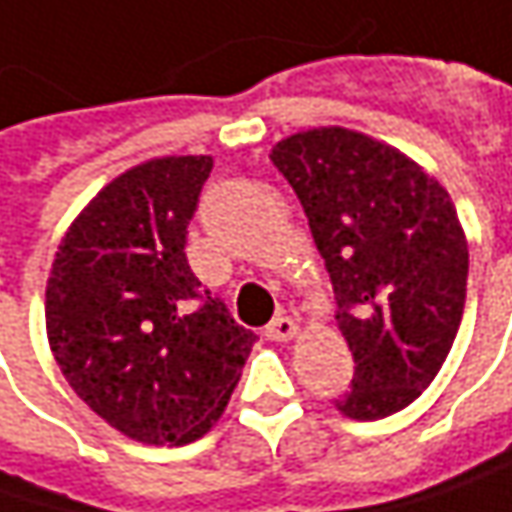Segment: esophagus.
<instances>
[{
    "label": "esophagus",
    "mask_w": 512,
    "mask_h": 512,
    "mask_svg": "<svg viewBox=\"0 0 512 512\" xmlns=\"http://www.w3.org/2000/svg\"><path fill=\"white\" fill-rule=\"evenodd\" d=\"M263 333H266V339H272V342H286V339H292V336L298 333V324L289 316H278L266 324Z\"/></svg>",
    "instance_id": "obj_1"
}]
</instances>
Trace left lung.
<instances>
[{"label":"left lung","mask_w":512,"mask_h":512,"mask_svg":"<svg viewBox=\"0 0 512 512\" xmlns=\"http://www.w3.org/2000/svg\"><path fill=\"white\" fill-rule=\"evenodd\" d=\"M330 272L356 371L336 408L379 420L435 379L461 327L469 252L446 188L400 150L345 127L272 147Z\"/></svg>","instance_id":"obj_1"}]
</instances>
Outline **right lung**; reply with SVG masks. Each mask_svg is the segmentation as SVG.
<instances>
[{"mask_svg":"<svg viewBox=\"0 0 512 512\" xmlns=\"http://www.w3.org/2000/svg\"><path fill=\"white\" fill-rule=\"evenodd\" d=\"M211 167V156H165L121 173L80 211L48 275V345L66 382L150 446L205 435L257 342L185 257Z\"/></svg>","mask_w":512,"mask_h":512,"instance_id":"obj_1","label":"right lung"}]
</instances>
